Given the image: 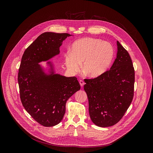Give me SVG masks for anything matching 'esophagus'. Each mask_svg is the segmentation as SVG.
I'll list each match as a JSON object with an SVG mask.
<instances>
[{
	"label": "esophagus",
	"mask_w": 153,
	"mask_h": 153,
	"mask_svg": "<svg viewBox=\"0 0 153 153\" xmlns=\"http://www.w3.org/2000/svg\"><path fill=\"white\" fill-rule=\"evenodd\" d=\"M79 83H80V86H81L82 87H83V85H84V84H85V82H83V80H80L79 81Z\"/></svg>",
	"instance_id": "1"
}]
</instances>
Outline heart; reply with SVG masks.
<instances>
[{
    "mask_svg": "<svg viewBox=\"0 0 153 153\" xmlns=\"http://www.w3.org/2000/svg\"><path fill=\"white\" fill-rule=\"evenodd\" d=\"M114 49L108 42L99 39L86 37L74 42L71 53L65 58L68 70L76 74L80 71L82 63L83 71L91 77H97L104 74L113 60Z\"/></svg>",
    "mask_w": 153,
    "mask_h": 153,
    "instance_id": "heart-1",
    "label": "heart"
}]
</instances>
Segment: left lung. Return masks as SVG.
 Listing matches in <instances>:
<instances>
[{"instance_id":"8db88e82","label":"left lung","mask_w":153,"mask_h":153,"mask_svg":"<svg viewBox=\"0 0 153 153\" xmlns=\"http://www.w3.org/2000/svg\"><path fill=\"white\" fill-rule=\"evenodd\" d=\"M117 45V57L111 68L99 77L84 80L90 118L100 127L116 124L134 96L135 75L131 59L119 41Z\"/></svg>"}]
</instances>
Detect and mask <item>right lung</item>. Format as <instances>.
Listing matches in <instances>:
<instances>
[{
    "instance_id": "obj_1",
    "label": "right lung",
    "mask_w": 153,
    "mask_h": 153,
    "mask_svg": "<svg viewBox=\"0 0 153 153\" xmlns=\"http://www.w3.org/2000/svg\"><path fill=\"white\" fill-rule=\"evenodd\" d=\"M71 35L46 32L40 34L25 50L19 69L20 97L30 116L44 126L59 123L65 113L68 99L80 89L76 77L55 74L53 64L50 74L45 73L39 63L60 53L62 42Z\"/></svg>"
}]
</instances>
